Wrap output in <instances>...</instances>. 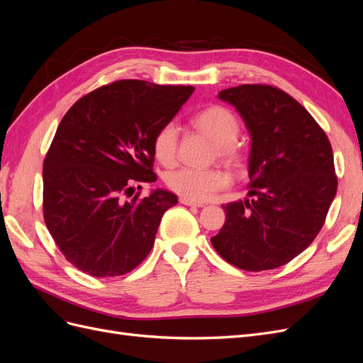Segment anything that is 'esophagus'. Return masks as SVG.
Returning <instances> with one entry per match:
<instances>
[{"label": "esophagus", "mask_w": 363, "mask_h": 363, "mask_svg": "<svg viewBox=\"0 0 363 363\" xmlns=\"http://www.w3.org/2000/svg\"><path fill=\"white\" fill-rule=\"evenodd\" d=\"M180 203L184 204V206H192V207H204V203H201V201H194V200H189V199H184V196H182Z\"/></svg>", "instance_id": "esophagus-1"}]
</instances>
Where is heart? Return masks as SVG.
<instances>
[{
	"label": "heart",
	"instance_id": "heart-1",
	"mask_svg": "<svg viewBox=\"0 0 363 363\" xmlns=\"http://www.w3.org/2000/svg\"><path fill=\"white\" fill-rule=\"evenodd\" d=\"M192 124L213 142L219 159L230 164H239L242 162V150L235 142L239 136L240 124L228 108L223 106H208L194 116ZM177 127L172 123L164 124L152 139V151L156 159L163 164H171L177 157ZM164 183L172 192L184 199L207 201L216 192L227 188L230 184V175L219 168H180L168 172Z\"/></svg>",
	"mask_w": 363,
	"mask_h": 363
}]
</instances>
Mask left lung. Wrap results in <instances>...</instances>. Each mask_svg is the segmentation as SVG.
I'll return each instance as SVG.
<instances>
[{"label":"left lung","mask_w":363,"mask_h":363,"mask_svg":"<svg viewBox=\"0 0 363 363\" xmlns=\"http://www.w3.org/2000/svg\"><path fill=\"white\" fill-rule=\"evenodd\" d=\"M218 98L235 106L250 131V199L223 206L225 223L211 242L240 269H274L303 252L324 225L337 189L330 140L274 86L228 87Z\"/></svg>","instance_id":"1"}]
</instances>
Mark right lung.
I'll return each instance as SVG.
<instances>
[{"label": "right lung", "mask_w": 363, "mask_h": 363, "mask_svg": "<svg viewBox=\"0 0 363 363\" xmlns=\"http://www.w3.org/2000/svg\"><path fill=\"white\" fill-rule=\"evenodd\" d=\"M192 92V86L119 80L84 95L62 118L43 160V219L75 268L116 277L148 256L177 196L163 189L125 196L135 184L157 180L152 139Z\"/></svg>", "instance_id": "1"}]
</instances>
